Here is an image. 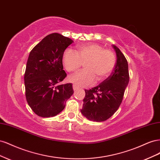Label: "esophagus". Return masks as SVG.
<instances>
[{
  "label": "esophagus",
  "mask_w": 160,
  "mask_h": 160,
  "mask_svg": "<svg viewBox=\"0 0 160 160\" xmlns=\"http://www.w3.org/2000/svg\"><path fill=\"white\" fill-rule=\"evenodd\" d=\"M72 88H73V90H74V91H75V90H77V89H78V88H77V87L75 85H72Z\"/></svg>",
  "instance_id": "1"
}]
</instances>
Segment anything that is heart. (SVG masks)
<instances>
[{"instance_id": "1", "label": "heart", "mask_w": 160, "mask_h": 160, "mask_svg": "<svg viewBox=\"0 0 160 160\" xmlns=\"http://www.w3.org/2000/svg\"><path fill=\"white\" fill-rule=\"evenodd\" d=\"M77 49V52L67 49L62 55V63L68 72L76 71L85 63V70L69 77L71 83L77 87H88L94 83L95 78L102 81L112 73L117 62L113 51L95 42L79 45Z\"/></svg>"}]
</instances>
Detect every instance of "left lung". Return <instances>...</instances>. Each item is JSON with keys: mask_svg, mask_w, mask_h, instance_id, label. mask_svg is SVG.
Masks as SVG:
<instances>
[{"mask_svg": "<svg viewBox=\"0 0 160 160\" xmlns=\"http://www.w3.org/2000/svg\"><path fill=\"white\" fill-rule=\"evenodd\" d=\"M117 62L112 73L102 83L91 89H85L81 112L94 122H104L112 116L122 102L129 80L126 58L118 47L113 45Z\"/></svg>", "mask_w": 160, "mask_h": 160, "instance_id": "obj_1", "label": "left lung"}]
</instances>
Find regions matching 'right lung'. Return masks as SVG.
Returning <instances> with one entry per match:
<instances>
[{
    "label": "right lung",
    "mask_w": 160,
    "mask_h": 160,
    "mask_svg": "<svg viewBox=\"0 0 160 160\" xmlns=\"http://www.w3.org/2000/svg\"><path fill=\"white\" fill-rule=\"evenodd\" d=\"M72 42L61 34L52 33L30 52L24 77L25 95L28 105L40 117L59 114L74 93L72 83L59 84L67 77L62 55Z\"/></svg>",
    "instance_id": "1"
}]
</instances>
